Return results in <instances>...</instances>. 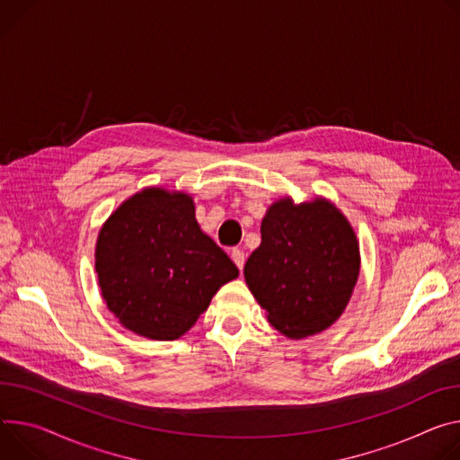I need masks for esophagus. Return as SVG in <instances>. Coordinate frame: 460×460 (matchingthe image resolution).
Instances as JSON below:
<instances>
[{"label":"esophagus","instance_id":"1","mask_svg":"<svg viewBox=\"0 0 460 460\" xmlns=\"http://www.w3.org/2000/svg\"><path fill=\"white\" fill-rule=\"evenodd\" d=\"M231 259H233V262L238 266V270L242 271V268H243V262H245V257H243V252H242V249L234 247L233 252H231Z\"/></svg>","mask_w":460,"mask_h":460}]
</instances>
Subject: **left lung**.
<instances>
[{
	"mask_svg": "<svg viewBox=\"0 0 460 460\" xmlns=\"http://www.w3.org/2000/svg\"><path fill=\"white\" fill-rule=\"evenodd\" d=\"M262 242L243 266L253 297L286 338H308L336 323L359 275V243L345 215L315 198L275 201Z\"/></svg>",
	"mask_w": 460,
	"mask_h": 460,
	"instance_id": "obj_1",
	"label": "left lung"
}]
</instances>
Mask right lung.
<instances>
[{"mask_svg": "<svg viewBox=\"0 0 460 460\" xmlns=\"http://www.w3.org/2000/svg\"><path fill=\"white\" fill-rule=\"evenodd\" d=\"M95 270L108 310L137 336L172 341L194 326L238 268L207 236L192 196L148 187L102 226Z\"/></svg>", "mask_w": 460, "mask_h": 460, "instance_id": "obj_1", "label": "right lung"}]
</instances>
